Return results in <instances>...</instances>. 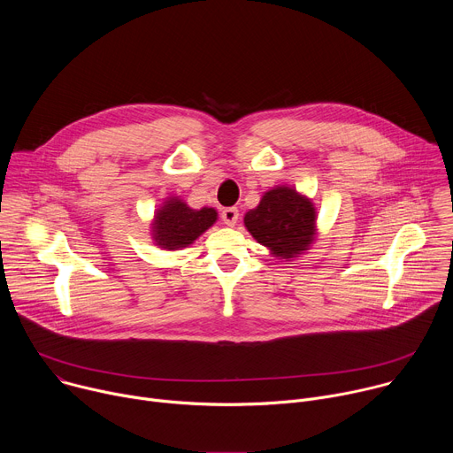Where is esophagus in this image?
I'll return each instance as SVG.
<instances>
[{"label": "esophagus", "mask_w": 453, "mask_h": 453, "mask_svg": "<svg viewBox=\"0 0 453 453\" xmlns=\"http://www.w3.org/2000/svg\"><path fill=\"white\" fill-rule=\"evenodd\" d=\"M238 217H240V213H238L236 208H226V210L222 211V222H224L226 226H229V227L236 226Z\"/></svg>", "instance_id": "obj_1"}]
</instances>
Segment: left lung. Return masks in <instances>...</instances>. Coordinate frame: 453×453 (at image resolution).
<instances>
[{
  "instance_id": "left-lung-1",
  "label": "left lung",
  "mask_w": 453,
  "mask_h": 453,
  "mask_svg": "<svg viewBox=\"0 0 453 453\" xmlns=\"http://www.w3.org/2000/svg\"><path fill=\"white\" fill-rule=\"evenodd\" d=\"M249 233L283 260L297 257L315 236V208L310 199L288 186L267 191L260 204L245 213Z\"/></svg>"
}]
</instances>
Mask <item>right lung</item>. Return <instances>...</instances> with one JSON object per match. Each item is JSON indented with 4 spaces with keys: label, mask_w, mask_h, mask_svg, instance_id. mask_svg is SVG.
I'll list each match as a JSON object with an SVG mask.
<instances>
[{
    "label": "right lung",
    "mask_w": 453,
    "mask_h": 453,
    "mask_svg": "<svg viewBox=\"0 0 453 453\" xmlns=\"http://www.w3.org/2000/svg\"><path fill=\"white\" fill-rule=\"evenodd\" d=\"M215 222L217 211L213 208L191 210L180 199L172 197L156 211L152 236L159 247L175 250L196 242Z\"/></svg>",
    "instance_id": "obj_1"
}]
</instances>
